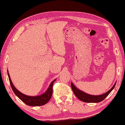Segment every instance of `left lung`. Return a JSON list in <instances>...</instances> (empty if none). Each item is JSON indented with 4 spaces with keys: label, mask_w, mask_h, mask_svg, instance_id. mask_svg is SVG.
Returning <instances> with one entry per match:
<instances>
[{
    "label": "left lung",
    "mask_w": 125,
    "mask_h": 125,
    "mask_svg": "<svg viewBox=\"0 0 125 125\" xmlns=\"http://www.w3.org/2000/svg\"><path fill=\"white\" fill-rule=\"evenodd\" d=\"M116 83H114L113 86L110 89L109 91H107L106 93L102 94L101 95H94L87 94L83 91H81L80 89H78L76 88V86L73 85L72 83H71V87L72 89L73 93H74V94L76 95V96L77 98L80 100L82 101L85 102H94V103H97V102H100L102 101H103L107 95H108L112 91V90L114 88V87L115 86Z\"/></svg>",
    "instance_id": "1"
}]
</instances>
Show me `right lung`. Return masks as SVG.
Wrapping results in <instances>:
<instances>
[{"mask_svg":"<svg viewBox=\"0 0 125 125\" xmlns=\"http://www.w3.org/2000/svg\"><path fill=\"white\" fill-rule=\"evenodd\" d=\"M7 73L12 89L15 94L16 95V96H18L19 98H20L26 105L32 106H42L45 105L50 100L53 93V84L54 82L56 81V80H53L51 83L48 89L47 90V91L42 94L39 95V96H29V95L24 94L18 90V89H16V88H15L14 85H13L12 83L8 71H7Z\"/></svg>","mask_w":125,"mask_h":125,"instance_id":"add662e5","label":"right lung"}]
</instances>
